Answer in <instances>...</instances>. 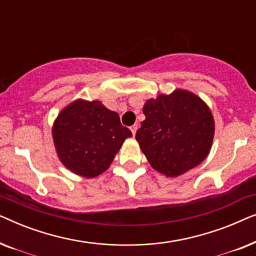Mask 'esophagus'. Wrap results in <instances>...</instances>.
Returning a JSON list of instances; mask_svg holds the SVG:
<instances>
[{"label":"esophagus","instance_id":"esophagus-1","mask_svg":"<svg viewBox=\"0 0 256 256\" xmlns=\"http://www.w3.org/2000/svg\"><path fill=\"white\" fill-rule=\"evenodd\" d=\"M138 124H132V127H130V130H132V135H134V136H135V134H136V132H138Z\"/></svg>","mask_w":256,"mask_h":256}]
</instances>
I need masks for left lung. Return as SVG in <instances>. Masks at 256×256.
Here are the masks:
<instances>
[{"mask_svg":"<svg viewBox=\"0 0 256 256\" xmlns=\"http://www.w3.org/2000/svg\"><path fill=\"white\" fill-rule=\"evenodd\" d=\"M146 120L136 141L154 169L178 177L199 166L211 150L214 118L210 107L186 90L160 94L143 106Z\"/></svg>","mask_w":256,"mask_h":256,"instance_id":"obj_1","label":"left lung"}]
</instances>
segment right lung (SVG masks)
Instances as JSON below:
<instances>
[{"mask_svg": "<svg viewBox=\"0 0 256 256\" xmlns=\"http://www.w3.org/2000/svg\"><path fill=\"white\" fill-rule=\"evenodd\" d=\"M130 136L116 112L99 100H74L62 108L52 126L59 160L66 169L85 178L106 171Z\"/></svg>", "mask_w": 256, "mask_h": 256, "instance_id": "add662e5", "label": "right lung"}]
</instances>
